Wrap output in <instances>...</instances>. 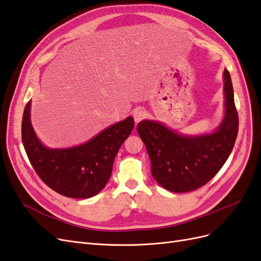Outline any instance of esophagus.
Listing matches in <instances>:
<instances>
[{
    "label": "esophagus",
    "mask_w": 261,
    "mask_h": 261,
    "mask_svg": "<svg viewBox=\"0 0 261 261\" xmlns=\"http://www.w3.org/2000/svg\"><path fill=\"white\" fill-rule=\"evenodd\" d=\"M146 115H147L146 111L143 108H137L136 110H134V112H133V117H134V120H135L136 123L143 121L144 118L146 117Z\"/></svg>",
    "instance_id": "1"
}]
</instances>
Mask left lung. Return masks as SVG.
I'll list each match as a JSON object with an SVG mask.
<instances>
[{
    "instance_id": "8db88e82",
    "label": "left lung",
    "mask_w": 261,
    "mask_h": 261,
    "mask_svg": "<svg viewBox=\"0 0 261 261\" xmlns=\"http://www.w3.org/2000/svg\"><path fill=\"white\" fill-rule=\"evenodd\" d=\"M225 116L208 135L186 137L164 125L143 121L137 132L151 161V174L163 188L174 193L195 191L215 176L231 154L239 132V114L228 70H224Z\"/></svg>"
}]
</instances>
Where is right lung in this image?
Wrapping results in <instances>:
<instances>
[{
  "mask_svg": "<svg viewBox=\"0 0 261 261\" xmlns=\"http://www.w3.org/2000/svg\"><path fill=\"white\" fill-rule=\"evenodd\" d=\"M134 128V118L110 126L88 143L68 149H48L30 123V101L23 110L21 139L28 159L44 183L70 198H90L111 176L114 158Z\"/></svg>",
  "mask_w": 261,
  "mask_h": 261,
  "instance_id": "obj_1",
  "label": "right lung"
}]
</instances>
